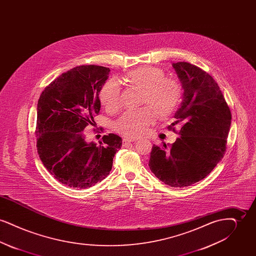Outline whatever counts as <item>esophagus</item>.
Wrapping results in <instances>:
<instances>
[{
    "mask_svg": "<svg viewBox=\"0 0 256 256\" xmlns=\"http://www.w3.org/2000/svg\"><path fill=\"white\" fill-rule=\"evenodd\" d=\"M134 139H130V138H124V140H122V143L126 145V144H128V143H132V142H134Z\"/></svg>",
    "mask_w": 256,
    "mask_h": 256,
    "instance_id": "34e87169",
    "label": "esophagus"
}]
</instances>
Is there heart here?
<instances>
[{
  "label": "heart",
  "instance_id": "b5f03b06",
  "mask_svg": "<svg viewBox=\"0 0 256 256\" xmlns=\"http://www.w3.org/2000/svg\"><path fill=\"white\" fill-rule=\"evenodd\" d=\"M122 82L140 91L139 104L149 108L128 111L114 122V130L126 137H136L146 132L148 126L156 120L172 116L182 100L183 89L174 80L166 78L164 71L154 66H141L124 74ZM98 98L104 108L110 112L119 110L121 90L118 84L110 80L100 87Z\"/></svg>",
  "mask_w": 256,
  "mask_h": 256
}]
</instances>
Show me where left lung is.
<instances>
[{
	"label": "left lung",
	"instance_id": "left-lung-1",
	"mask_svg": "<svg viewBox=\"0 0 256 256\" xmlns=\"http://www.w3.org/2000/svg\"><path fill=\"white\" fill-rule=\"evenodd\" d=\"M184 89L182 106L169 130L172 145H154L148 167L162 182L186 187L204 180L224 156L232 112L215 80L188 62L172 64ZM181 130L176 132L175 126Z\"/></svg>",
	"mask_w": 256,
	"mask_h": 256
}]
</instances>
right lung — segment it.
<instances>
[{
    "label": "right lung",
    "instance_id": "obj_1",
    "mask_svg": "<svg viewBox=\"0 0 256 256\" xmlns=\"http://www.w3.org/2000/svg\"><path fill=\"white\" fill-rule=\"evenodd\" d=\"M110 72L98 65L76 66L46 86L38 100L37 152L50 174L68 187L86 189L104 180L122 146L114 134L104 135L98 145L86 140L84 130L100 110L98 93Z\"/></svg>",
    "mask_w": 256,
    "mask_h": 256
}]
</instances>
